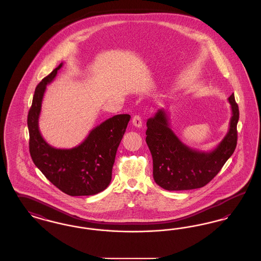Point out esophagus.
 Returning <instances> with one entry per match:
<instances>
[{"instance_id": "34e87169", "label": "esophagus", "mask_w": 261, "mask_h": 261, "mask_svg": "<svg viewBox=\"0 0 261 261\" xmlns=\"http://www.w3.org/2000/svg\"><path fill=\"white\" fill-rule=\"evenodd\" d=\"M132 124L134 125L135 127H138V128L142 127L143 122H142L141 116H139V115H135V116L132 118Z\"/></svg>"}]
</instances>
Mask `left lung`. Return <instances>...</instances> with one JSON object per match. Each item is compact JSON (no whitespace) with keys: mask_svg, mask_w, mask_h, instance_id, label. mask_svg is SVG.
Instances as JSON below:
<instances>
[{"mask_svg":"<svg viewBox=\"0 0 261 261\" xmlns=\"http://www.w3.org/2000/svg\"><path fill=\"white\" fill-rule=\"evenodd\" d=\"M228 100L232 116L222 141L210 151L192 149L170 127L169 115L161 109L147 121L146 142L153 164V179L167 191H184L205 186L221 170L237 146L239 108L232 94Z\"/></svg>","mask_w":261,"mask_h":261,"instance_id":"8db88e82","label":"left lung"}]
</instances>
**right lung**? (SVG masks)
<instances>
[{
	"mask_svg": "<svg viewBox=\"0 0 261 261\" xmlns=\"http://www.w3.org/2000/svg\"><path fill=\"white\" fill-rule=\"evenodd\" d=\"M61 63L35 89L28 112L29 150L32 161L46 178L69 196H92L102 192L112 181L116 150L124 135L129 114H117L96 126L87 138L71 149H57L39 130V116L47 85L53 82Z\"/></svg>",
	"mask_w": 261,
	"mask_h": 261,
	"instance_id": "right-lung-1",
	"label": "right lung"
}]
</instances>
